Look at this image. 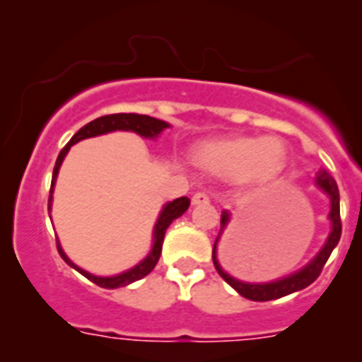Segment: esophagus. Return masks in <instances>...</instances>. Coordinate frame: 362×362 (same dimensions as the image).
<instances>
[{
    "label": "esophagus",
    "mask_w": 362,
    "mask_h": 362,
    "mask_svg": "<svg viewBox=\"0 0 362 362\" xmlns=\"http://www.w3.org/2000/svg\"><path fill=\"white\" fill-rule=\"evenodd\" d=\"M191 202H193V206H206V204H209V197L206 193H194Z\"/></svg>",
    "instance_id": "1"
}]
</instances>
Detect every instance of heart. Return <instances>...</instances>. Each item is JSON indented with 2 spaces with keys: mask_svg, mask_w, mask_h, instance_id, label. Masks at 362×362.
I'll use <instances>...</instances> for the list:
<instances>
[{
  "mask_svg": "<svg viewBox=\"0 0 362 362\" xmlns=\"http://www.w3.org/2000/svg\"><path fill=\"white\" fill-rule=\"evenodd\" d=\"M194 162L218 177H237L246 185H264L284 168L286 147L273 136L216 138L197 146Z\"/></svg>",
  "mask_w": 362,
  "mask_h": 362,
  "instance_id": "heart-1",
  "label": "heart"
}]
</instances>
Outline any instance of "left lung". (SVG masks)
<instances>
[{"mask_svg":"<svg viewBox=\"0 0 362 362\" xmlns=\"http://www.w3.org/2000/svg\"><path fill=\"white\" fill-rule=\"evenodd\" d=\"M313 184L315 187H319L322 193L328 197L329 200V233L326 237L325 244L317 251L313 259L308 260L303 268H298L297 272L290 273V275H284L281 279H275V281L268 282H246L240 281L237 276H233L231 273L226 272L222 268V264L218 260V242L224 235V231L228 229L229 222H231V211L224 209L222 215H220V231L218 237L215 240V246H213V264H215L218 275L228 282L231 288H233L237 293H240L242 297L250 298V300H257V303H264V300H275V298L286 297V295L295 293V291H300L304 288L312 284L315 281L319 273L322 272V266L326 264V260L329 259L332 251L335 250V246L339 244V238H341V211H339V187L337 182L333 180L332 175L325 169H319L313 177Z\"/></svg>","mask_w":362,"mask_h":362,"instance_id":"left-lung-1","label":"left lung"}]
</instances>
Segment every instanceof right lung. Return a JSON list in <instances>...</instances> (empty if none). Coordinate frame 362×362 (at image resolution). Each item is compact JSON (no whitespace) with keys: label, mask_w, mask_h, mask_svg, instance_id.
<instances>
[{"label":"right lung","mask_w":362,"mask_h":362,"mask_svg":"<svg viewBox=\"0 0 362 362\" xmlns=\"http://www.w3.org/2000/svg\"><path fill=\"white\" fill-rule=\"evenodd\" d=\"M171 127L169 122H163L160 118H153V116L147 115H136V112H118V115H105L100 116L96 120L89 122L87 125L78 131L74 136L71 138V142L62 149V153L58 155V160H56L54 171H52V184H50V197H49V213L52 209V193H54V185H56V178H58L59 168H62V163H64L65 156L71 151V147L74 144L81 142V140H86V138H94V136H102V134H109V133H116V131H127V133H134L138 136L146 138V140H156L160 134L165 131V129ZM189 199L187 197H182V199H175L171 202L163 204L162 209L158 213V218H156L155 226H153V238H151V250L146 257H144L140 262H136L133 268L124 269L120 273H115V275H94V273L87 272V269L80 268L78 264L72 262L71 259L67 257V253L64 251L62 244L58 240V251L62 259L74 268L76 272H80L81 275L87 276L90 282L94 284H98L100 288H107V290H116V288H124V286L133 284V282L140 281L146 275H149L153 269H155L156 262H158L160 255H162V244H163V237H165V231L171 226L173 220H177L178 216L184 215L187 211V207H189Z\"/></svg>","instance_id":"add662e5"}]
</instances>
